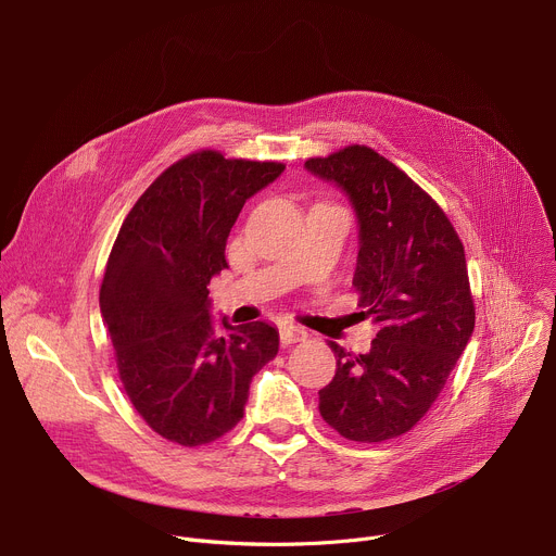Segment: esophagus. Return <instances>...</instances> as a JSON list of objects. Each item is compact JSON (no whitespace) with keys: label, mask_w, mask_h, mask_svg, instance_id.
<instances>
[{"label":"esophagus","mask_w":556,"mask_h":556,"mask_svg":"<svg viewBox=\"0 0 556 556\" xmlns=\"http://www.w3.org/2000/svg\"><path fill=\"white\" fill-rule=\"evenodd\" d=\"M279 339H281L283 345H294V343H303L307 339V334L301 328L292 326V324H283L279 328Z\"/></svg>","instance_id":"obj_1"}]
</instances>
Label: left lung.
Returning a JSON list of instances; mask_svg holds the SVG:
<instances>
[{"instance_id": "8db88e82", "label": "left lung", "mask_w": 556, "mask_h": 556, "mask_svg": "<svg viewBox=\"0 0 556 556\" xmlns=\"http://www.w3.org/2000/svg\"><path fill=\"white\" fill-rule=\"evenodd\" d=\"M305 167L337 182L356 208L354 288L361 314L380 328L367 354L328 343L337 374L319 391L321 418L354 442L399 438L438 401L472 334L464 244L442 206L371 147L307 157Z\"/></svg>"}]
</instances>
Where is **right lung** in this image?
I'll return each instance as SVG.
<instances>
[{
    "label": "right lung",
    "mask_w": 556,
    "mask_h": 556,
    "mask_svg": "<svg viewBox=\"0 0 556 556\" xmlns=\"http://www.w3.org/2000/svg\"><path fill=\"white\" fill-rule=\"evenodd\" d=\"M283 163L200 149L157 176L112 247L101 314L118 378L140 418L169 442L202 446L244 418L253 376L277 356L264 321L213 332L211 277L226 268V237L244 202Z\"/></svg>",
    "instance_id": "right-lung-1"
}]
</instances>
